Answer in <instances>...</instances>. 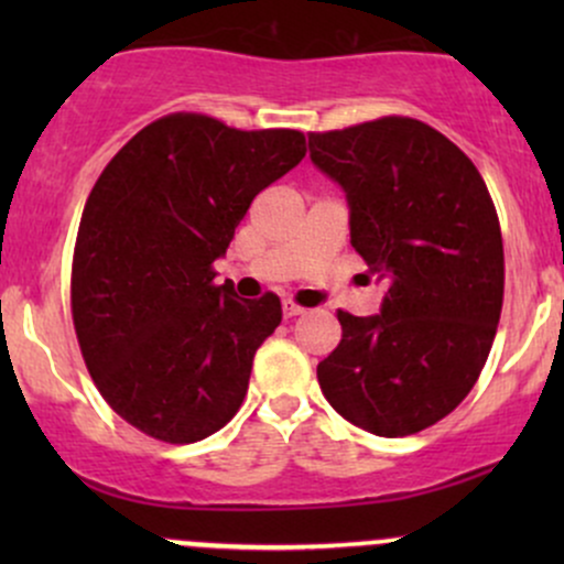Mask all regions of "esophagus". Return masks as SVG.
<instances>
[{
	"mask_svg": "<svg viewBox=\"0 0 564 564\" xmlns=\"http://www.w3.org/2000/svg\"><path fill=\"white\" fill-rule=\"evenodd\" d=\"M304 307H300L296 302H283V318H296V315H302Z\"/></svg>",
	"mask_w": 564,
	"mask_h": 564,
	"instance_id": "obj_1",
	"label": "esophagus"
}]
</instances>
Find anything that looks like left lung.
Returning <instances> with one entry per match:
<instances>
[{
    "label": "left lung",
    "instance_id": "left-lung-1",
    "mask_svg": "<svg viewBox=\"0 0 564 564\" xmlns=\"http://www.w3.org/2000/svg\"><path fill=\"white\" fill-rule=\"evenodd\" d=\"M310 159L347 193L349 241L387 283L379 315L336 310L318 364L336 413L381 437L416 435L467 398L503 304V241L482 174L411 116L310 132Z\"/></svg>",
    "mask_w": 564,
    "mask_h": 564
}]
</instances>
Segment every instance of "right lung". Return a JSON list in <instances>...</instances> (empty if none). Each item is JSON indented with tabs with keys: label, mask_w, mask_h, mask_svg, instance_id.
<instances>
[{
	"label": "right lung",
	"mask_w": 564,
	"mask_h": 564,
	"mask_svg": "<svg viewBox=\"0 0 564 564\" xmlns=\"http://www.w3.org/2000/svg\"><path fill=\"white\" fill-rule=\"evenodd\" d=\"M300 129H236L206 113L142 127L84 204L70 315L89 377L134 430L172 445L236 416L281 300H236L215 264L251 200L304 159Z\"/></svg>",
	"instance_id": "add662e5"
}]
</instances>
